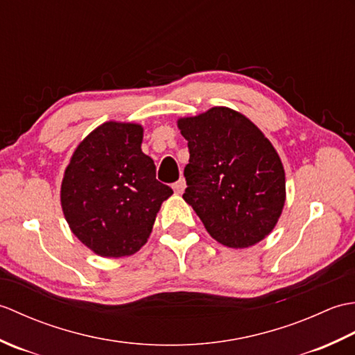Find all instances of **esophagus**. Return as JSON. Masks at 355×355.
Returning a JSON list of instances; mask_svg holds the SVG:
<instances>
[{
    "label": "esophagus",
    "instance_id": "34e87169",
    "mask_svg": "<svg viewBox=\"0 0 355 355\" xmlns=\"http://www.w3.org/2000/svg\"><path fill=\"white\" fill-rule=\"evenodd\" d=\"M172 187H173V191H175V193H183V191L186 189L184 178H180L178 182H175V183L172 184Z\"/></svg>",
    "mask_w": 355,
    "mask_h": 355
}]
</instances>
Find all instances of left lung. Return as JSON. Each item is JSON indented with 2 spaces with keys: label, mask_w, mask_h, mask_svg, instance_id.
<instances>
[{
  "label": "left lung",
  "mask_w": 355,
  "mask_h": 355,
  "mask_svg": "<svg viewBox=\"0 0 355 355\" xmlns=\"http://www.w3.org/2000/svg\"><path fill=\"white\" fill-rule=\"evenodd\" d=\"M178 128L189 148L183 198L218 243H259L285 202V172L273 145L247 117L224 107L180 119Z\"/></svg>",
  "instance_id": "left-lung-1"
}]
</instances>
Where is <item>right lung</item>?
<instances>
[{"label":"right lung","instance_id":"add662e5","mask_svg":"<svg viewBox=\"0 0 355 355\" xmlns=\"http://www.w3.org/2000/svg\"><path fill=\"white\" fill-rule=\"evenodd\" d=\"M140 125L107 122L74 150L61 187L71 232L107 258L132 254L146 243L162 202L172 195L141 153Z\"/></svg>","mask_w":355,"mask_h":355}]
</instances>
